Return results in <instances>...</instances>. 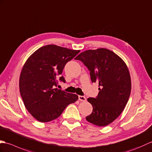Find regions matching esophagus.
<instances>
[{
    "label": "esophagus",
    "mask_w": 152,
    "mask_h": 152,
    "mask_svg": "<svg viewBox=\"0 0 152 152\" xmlns=\"http://www.w3.org/2000/svg\"><path fill=\"white\" fill-rule=\"evenodd\" d=\"M79 101H81V102H85L86 100V97L85 96H79Z\"/></svg>",
    "instance_id": "esophagus-1"
}]
</instances>
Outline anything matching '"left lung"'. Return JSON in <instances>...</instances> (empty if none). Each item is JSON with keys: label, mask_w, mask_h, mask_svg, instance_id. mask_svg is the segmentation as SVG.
<instances>
[{"label": "left lung", "mask_w": 152, "mask_h": 152, "mask_svg": "<svg viewBox=\"0 0 152 152\" xmlns=\"http://www.w3.org/2000/svg\"><path fill=\"white\" fill-rule=\"evenodd\" d=\"M75 60L87 67L92 82H98L100 86L96 97L87 99L93 110L86 119L97 126H106L120 116L129 100L131 82L127 67L120 57L104 48L85 50Z\"/></svg>", "instance_id": "obj_1"}]
</instances>
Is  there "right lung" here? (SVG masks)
Here are the masks:
<instances>
[{"label":"right lung","instance_id":"add662e5","mask_svg":"<svg viewBox=\"0 0 152 152\" xmlns=\"http://www.w3.org/2000/svg\"><path fill=\"white\" fill-rule=\"evenodd\" d=\"M79 52L48 45L36 50L23 66L19 77L20 94L26 109L39 122L57 118L68 104L78 99L76 94L56 87L66 63ZM59 80L66 83L63 76Z\"/></svg>","mask_w":152,"mask_h":152}]
</instances>
